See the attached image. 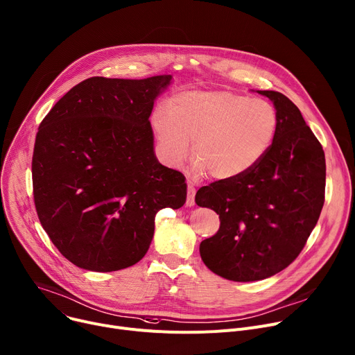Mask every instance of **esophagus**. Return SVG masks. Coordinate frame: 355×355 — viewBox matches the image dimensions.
<instances>
[{
  "label": "esophagus",
  "mask_w": 355,
  "mask_h": 355,
  "mask_svg": "<svg viewBox=\"0 0 355 355\" xmlns=\"http://www.w3.org/2000/svg\"><path fill=\"white\" fill-rule=\"evenodd\" d=\"M194 197H196V188L193 185H188V193H187V207H193L194 205Z\"/></svg>",
  "instance_id": "34e87169"
}]
</instances>
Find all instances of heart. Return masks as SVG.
Segmentation results:
<instances>
[{"label": "heart", "instance_id": "heart-1", "mask_svg": "<svg viewBox=\"0 0 355 355\" xmlns=\"http://www.w3.org/2000/svg\"><path fill=\"white\" fill-rule=\"evenodd\" d=\"M164 162L178 167L193 139V173L216 180L239 178L270 151L277 131L275 107L227 89L185 91L151 115Z\"/></svg>", "mask_w": 355, "mask_h": 355}]
</instances>
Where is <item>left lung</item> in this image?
Returning <instances> with one entry per match:
<instances>
[{
	"mask_svg": "<svg viewBox=\"0 0 355 355\" xmlns=\"http://www.w3.org/2000/svg\"><path fill=\"white\" fill-rule=\"evenodd\" d=\"M278 114L266 157L247 174L201 187L200 207L220 216V230L201 241L204 264L231 281H258L287 268L314 230L324 205L325 157L301 111L284 94L257 91Z\"/></svg>",
	"mask_w": 355,
	"mask_h": 355,
	"instance_id": "left-lung-1",
	"label": "left lung"
}]
</instances>
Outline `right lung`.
<instances>
[{"instance_id": "right-lung-1", "label": "right lung", "mask_w": 355, "mask_h": 355, "mask_svg": "<svg viewBox=\"0 0 355 355\" xmlns=\"http://www.w3.org/2000/svg\"><path fill=\"white\" fill-rule=\"evenodd\" d=\"M171 76L91 77L40 124L33 155L40 223L74 266L110 272L146 255L155 214L180 208L185 177L154 153L150 115Z\"/></svg>"}]
</instances>
